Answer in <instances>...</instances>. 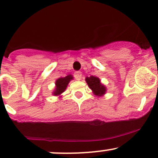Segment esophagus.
<instances>
[{
	"label": "esophagus",
	"mask_w": 158,
	"mask_h": 158,
	"mask_svg": "<svg viewBox=\"0 0 158 158\" xmlns=\"http://www.w3.org/2000/svg\"><path fill=\"white\" fill-rule=\"evenodd\" d=\"M74 76L75 78L76 79V80H80L81 79H82V73L81 72H75L74 73Z\"/></svg>",
	"instance_id": "obj_1"
}]
</instances>
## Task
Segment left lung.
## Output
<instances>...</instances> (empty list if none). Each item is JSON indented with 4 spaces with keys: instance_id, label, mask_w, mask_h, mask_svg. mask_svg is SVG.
<instances>
[{
    "instance_id": "obj_1",
    "label": "left lung",
    "mask_w": 158,
    "mask_h": 158,
    "mask_svg": "<svg viewBox=\"0 0 158 158\" xmlns=\"http://www.w3.org/2000/svg\"><path fill=\"white\" fill-rule=\"evenodd\" d=\"M85 81H86L89 88L93 91L95 95H98V96H101V95H104L106 93V87L101 83L98 77L91 76L90 77H86Z\"/></svg>"
}]
</instances>
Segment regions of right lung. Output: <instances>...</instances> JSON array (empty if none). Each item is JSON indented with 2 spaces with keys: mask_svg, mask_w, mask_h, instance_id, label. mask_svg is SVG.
<instances>
[{
  "mask_svg": "<svg viewBox=\"0 0 158 158\" xmlns=\"http://www.w3.org/2000/svg\"><path fill=\"white\" fill-rule=\"evenodd\" d=\"M73 79V76L71 75L66 76L64 78H60L56 81V90L54 91V95H59L63 93L66 90L67 85L69 84V81Z\"/></svg>",
  "mask_w": 158,
  "mask_h": 158,
  "instance_id": "1",
  "label": "right lung"
}]
</instances>
